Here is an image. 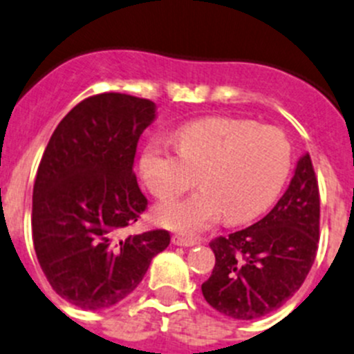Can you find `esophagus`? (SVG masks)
<instances>
[{
  "label": "esophagus",
  "mask_w": 354,
  "mask_h": 354,
  "mask_svg": "<svg viewBox=\"0 0 354 354\" xmlns=\"http://www.w3.org/2000/svg\"><path fill=\"white\" fill-rule=\"evenodd\" d=\"M173 243L178 244V246H196L199 241L196 237L185 236V234H176V236H173Z\"/></svg>",
  "instance_id": "esophagus-1"
}]
</instances>
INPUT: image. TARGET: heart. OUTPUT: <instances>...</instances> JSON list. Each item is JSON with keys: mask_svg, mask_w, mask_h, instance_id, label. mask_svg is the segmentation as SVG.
<instances>
[{"mask_svg": "<svg viewBox=\"0 0 354 354\" xmlns=\"http://www.w3.org/2000/svg\"><path fill=\"white\" fill-rule=\"evenodd\" d=\"M178 150L150 143L141 157L145 185L158 199H173L197 185L203 190L155 209L169 229L196 232L220 214L246 222L281 192L292 166V147L281 129L243 118L211 117L178 129Z\"/></svg>", "mask_w": 354, "mask_h": 354, "instance_id": "heart-1", "label": "heart"}]
</instances>
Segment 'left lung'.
<instances>
[{
  "label": "left lung",
  "mask_w": 354,
  "mask_h": 354,
  "mask_svg": "<svg viewBox=\"0 0 354 354\" xmlns=\"http://www.w3.org/2000/svg\"><path fill=\"white\" fill-rule=\"evenodd\" d=\"M319 243V188L311 155L297 162L290 187L269 214L209 243L213 272L203 283L206 302L234 319L276 311L302 286Z\"/></svg>",
  "instance_id": "obj_1"
}]
</instances>
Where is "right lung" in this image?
<instances>
[{"label": "right lung", "instance_id": "right-lung-1", "mask_svg": "<svg viewBox=\"0 0 354 354\" xmlns=\"http://www.w3.org/2000/svg\"><path fill=\"white\" fill-rule=\"evenodd\" d=\"M155 102L104 92L84 99L55 127L32 188V244L57 295L99 311L134 292L167 230L122 237L148 206L132 171Z\"/></svg>", "mask_w": 354, "mask_h": 354}]
</instances>
